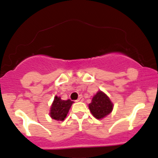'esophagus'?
<instances>
[{
	"instance_id": "obj_1",
	"label": "esophagus",
	"mask_w": 158,
	"mask_h": 158,
	"mask_svg": "<svg viewBox=\"0 0 158 158\" xmlns=\"http://www.w3.org/2000/svg\"><path fill=\"white\" fill-rule=\"evenodd\" d=\"M82 101H83V98H82V96H80L77 100H76V102H82Z\"/></svg>"
}]
</instances>
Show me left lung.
<instances>
[{
	"instance_id": "8db88e82",
	"label": "left lung",
	"mask_w": 158,
	"mask_h": 158,
	"mask_svg": "<svg viewBox=\"0 0 158 158\" xmlns=\"http://www.w3.org/2000/svg\"><path fill=\"white\" fill-rule=\"evenodd\" d=\"M89 108L94 117L101 119L111 112L113 104L106 94L99 91L94 95Z\"/></svg>"
}]
</instances>
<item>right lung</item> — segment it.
Instances as JSON below:
<instances>
[{"instance_id":"add662e5","label":"right lung","mask_w":158,"mask_h":158,"mask_svg":"<svg viewBox=\"0 0 158 158\" xmlns=\"http://www.w3.org/2000/svg\"><path fill=\"white\" fill-rule=\"evenodd\" d=\"M73 103V102L70 99L62 100L60 97L56 96L49 113L51 118L56 121L64 120Z\"/></svg>"}]
</instances>
